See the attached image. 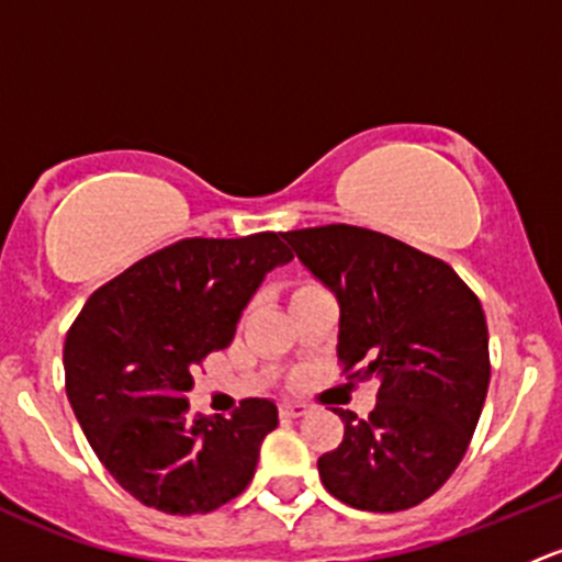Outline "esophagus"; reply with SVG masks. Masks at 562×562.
Instances as JSON below:
<instances>
[{
  "label": "esophagus",
  "mask_w": 562,
  "mask_h": 562,
  "mask_svg": "<svg viewBox=\"0 0 562 562\" xmlns=\"http://www.w3.org/2000/svg\"><path fill=\"white\" fill-rule=\"evenodd\" d=\"M307 411H310V407L304 405V402H282V405H280V413L285 418H299V416H304Z\"/></svg>",
  "instance_id": "esophagus-1"
}]
</instances>
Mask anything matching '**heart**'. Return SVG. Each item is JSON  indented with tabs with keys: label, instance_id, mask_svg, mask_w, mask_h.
<instances>
[{
	"label": "heart",
	"instance_id": "heart-1",
	"mask_svg": "<svg viewBox=\"0 0 562 562\" xmlns=\"http://www.w3.org/2000/svg\"><path fill=\"white\" fill-rule=\"evenodd\" d=\"M307 288H315V285H310V282H307V285H299L296 291H307Z\"/></svg>",
	"mask_w": 562,
	"mask_h": 562
}]
</instances>
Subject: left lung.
<instances>
[{"mask_svg": "<svg viewBox=\"0 0 562 562\" xmlns=\"http://www.w3.org/2000/svg\"><path fill=\"white\" fill-rule=\"evenodd\" d=\"M282 239L337 296V356L381 381L375 411H334L342 443L317 459L323 486L361 512H405L440 490L468 451L490 389V334L475 293L443 260L356 225Z\"/></svg>", "mask_w": 562, "mask_h": 562, "instance_id": "left-lung-1", "label": "left lung"}]
</instances>
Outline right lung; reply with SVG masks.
<instances>
[{
  "mask_svg": "<svg viewBox=\"0 0 562 562\" xmlns=\"http://www.w3.org/2000/svg\"><path fill=\"white\" fill-rule=\"evenodd\" d=\"M280 234L184 239L157 249L89 296L65 339L72 413L108 473L166 514H206L247 490L277 427L271 400L231 418L190 416L192 370L228 348L271 269L291 260Z\"/></svg>",
  "mask_w": 562,
  "mask_h": 562,
  "instance_id": "obj_1",
  "label": "right lung"
}]
</instances>
